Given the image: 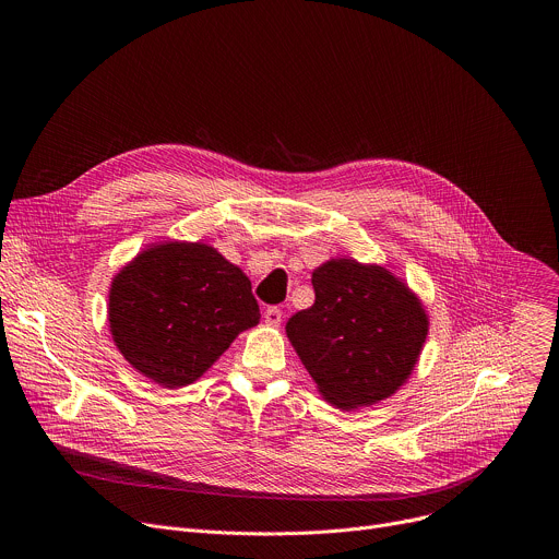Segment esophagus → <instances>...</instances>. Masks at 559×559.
<instances>
[{"instance_id": "1", "label": "esophagus", "mask_w": 559, "mask_h": 559, "mask_svg": "<svg viewBox=\"0 0 559 559\" xmlns=\"http://www.w3.org/2000/svg\"><path fill=\"white\" fill-rule=\"evenodd\" d=\"M281 321H283V311H281L278 307H267V309H265V323H267L270 328H278Z\"/></svg>"}]
</instances>
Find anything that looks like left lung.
Here are the masks:
<instances>
[{"mask_svg":"<svg viewBox=\"0 0 559 559\" xmlns=\"http://www.w3.org/2000/svg\"><path fill=\"white\" fill-rule=\"evenodd\" d=\"M316 300L294 313L287 338L325 401L343 412L386 401L423 354L429 313L393 272L352 257L311 272Z\"/></svg>","mask_w":559,"mask_h":559,"instance_id":"1","label":"left lung"}]
</instances>
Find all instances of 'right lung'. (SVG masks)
Returning a JSON list of instances; mask_svg holds the SVG:
<instances>
[{"label":"right lung","mask_w":559,"mask_h":559,"mask_svg":"<svg viewBox=\"0 0 559 559\" xmlns=\"http://www.w3.org/2000/svg\"><path fill=\"white\" fill-rule=\"evenodd\" d=\"M259 321L250 278L201 241L150 243L115 274L108 292L117 349L166 389L199 380Z\"/></svg>","instance_id":"add662e5"}]
</instances>
